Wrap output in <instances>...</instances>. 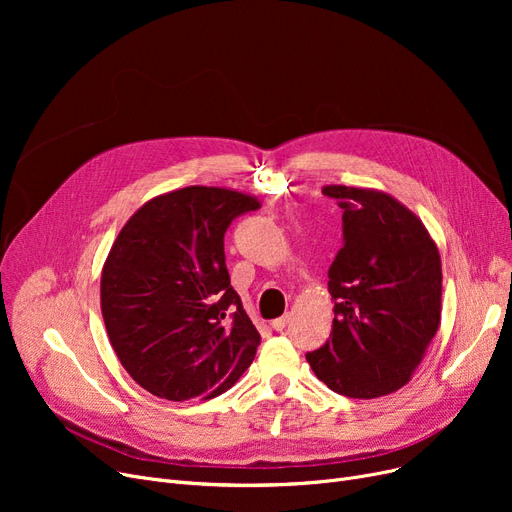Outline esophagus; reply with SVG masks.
I'll return each mask as SVG.
<instances>
[{
	"mask_svg": "<svg viewBox=\"0 0 512 512\" xmlns=\"http://www.w3.org/2000/svg\"><path fill=\"white\" fill-rule=\"evenodd\" d=\"M286 324H288V315H282V317H278V319L272 321V328H274L276 332H282V330L286 328Z\"/></svg>",
	"mask_w": 512,
	"mask_h": 512,
	"instance_id": "esophagus-1",
	"label": "esophagus"
}]
</instances>
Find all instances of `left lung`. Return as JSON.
<instances>
[{
	"mask_svg": "<svg viewBox=\"0 0 512 512\" xmlns=\"http://www.w3.org/2000/svg\"><path fill=\"white\" fill-rule=\"evenodd\" d=\"M344 245L328 272L332 338L307 353L317 378L348 398L407 386L440 328L442 261L417 215L378 188L328 184Z\"/></svg>",
	"mask_w": 512,
	"mask_h": 512,
	"instance_id": "obj_1",
	"label": "left lung"
}]
</instances>
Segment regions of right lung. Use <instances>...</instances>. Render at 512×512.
Instances as JSON below:
<instances>
[{
	"label": "right lung",
	"mask_w": 512,
	"mask_h": 512,
	"mask_svg": "<svg viewBox=\"0 0 512 512\" xmlns=\"http://www.w3.org/2000/svg\"><path fill=\"white\" fill-rule=\"evenodd\" d=\"M259 207L234 188L184 186L149 199L116 236L101 270L103 324L122 367L153 396H220L253 363L259 332L230 286L224 232Z\"/></svg>",
	"instance_id": "1"
}]
</instances>
